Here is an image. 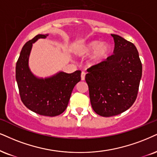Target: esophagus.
Listing matches in <instances>:
<instances>
[{"mask_svg": "<svg viewBox=\"0 0 157 157\" xmlns=\"http://www.w3.org/2000/svg\"><path fill=\"white\" fill-rule=\"evenodd\" d=\"M85 75H86V73H85L84 71H82V75H81V78H82V81H84L85 79Z\"/></svg>", "mask_w": 157, "mask_h": 157, "instance_id": "1", "label": "esophagus"}]
</instances>
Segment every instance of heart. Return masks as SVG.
Returning <instances> with one entry per match:
<instances>
[{
	"mask_svg": "<svg viewBox=\"0 0 157 157\" xmlns=\"http://www.w3.org/2000/svg\"><path fill=\"white\" fill-rule=\"evenodd\" d=\"M111 52V46L106 42L100 40H90L79 47L77 55L82 57H86L91 55L90 59L93 64H98L104 61Z\"/></svg>",
	"mask_w": 157,
	"mask_h": 157,
	"instance_id": "obj_1",
	"label": "heart"
}]
</instances>
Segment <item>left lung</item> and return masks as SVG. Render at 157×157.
I'll list each match as a JSON object with an SVG mask.
<instances>
[{
  "mask_svg": "<svg viewBox=\"0 0 157 157\" xmlns=\"http://www.w3.org/2000/svg\"><path fill=\"white\" fill-rule=\"evenodd\" d=\"M115 47L106 60L87 69L85 80L94 111L104 117L129 109L136 100L142 77V64L135 46L111 34Z\"/></svg>",
  "mask_w": 157,
  "mask_h": 157,
  "instance_id": "8db88e82",
  "label": "left lung"
}]
</instances>
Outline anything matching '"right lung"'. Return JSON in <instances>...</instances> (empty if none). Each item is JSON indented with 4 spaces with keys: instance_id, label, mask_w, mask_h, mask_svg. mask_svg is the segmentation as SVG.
<instances>
[{
    "instance_id": "right-lung-1",
    "label": "right lung",
    "mask_w": 157,
    "mask_h": 157,
    "mask_svg": "<svg viewBox=\"0 0 157 157\" xmlns=\"http://www.w3.org/2000/svg\"><path fill=\"white\" fill-rule=\"evenodd\" d=\"M48 34H38L25 44L16 65V81L23 104L30 111L46 117H56L65 111L72 91L81 81V71L72 73L59 71L46 78L36 76L29 67L33 44Z\"/></svg>"
}]
</instances>
